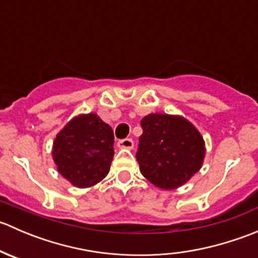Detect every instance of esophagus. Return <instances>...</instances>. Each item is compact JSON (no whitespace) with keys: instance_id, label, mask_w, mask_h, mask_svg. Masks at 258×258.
I'll use <instances>...</instances> for the list:
<instances>
[{"instance_id":"1","label":"esophagus","mask_w":258,"mask_h":258,"mask_svg":"<svg viewBox=\"0 0 258 258\" xmlns=\"http://www.w3.org/2000/svg\"><path fill=\"white\" fill-rule=\"evenodd\" d=\"M117 145H118L119 148H127V150H132V148H134V141H132V139L119 140V141L117 142Z\"/></svg>"}]
</instances>
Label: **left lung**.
I'll return each mask as SVG.
<instances>
[{"label": "left lung", "mask_w": 258, "mask_h": 258, "mask_svg": "<svg viewBox=\"0 0 258 258\" xmlns=\"http://www.w3.org/2000/svg\"><path fill=\"white\" fill-rule=\"evenodd\" d=\"M136 158L151 183L173 189L201 168L205 142L192 123L179 116L151 113L141 119Z\"/></svg>", "instance_id": "obj_1"}]
</instances>
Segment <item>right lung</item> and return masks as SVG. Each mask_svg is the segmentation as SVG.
I'll list each match as a JSON object with an SVG mask.
<instances>
[{"instance_id": "right-lung-1", "label": "right lung", "mask_w": 258, "mask_h": 258, "mask_svg": "<svg viewBox=\"0 0 258 258\" xmlns=\"http://www.w3.org/2000/svg\"><path fill=\"white\" fill-rule=\"evenodd\" d=\"M113 140L112 128L96 113L75 117L53 142L57 170L80 188L98 183L110 171Z\"/></svg>"}]
</instances>
